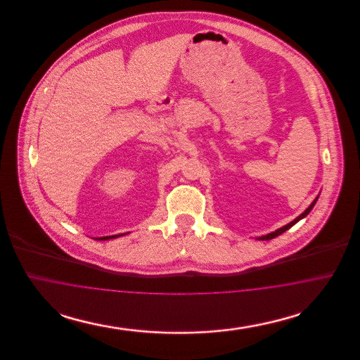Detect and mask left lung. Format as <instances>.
<instances>
[{"label":"left lung","mask_w":360,"mask_h":360,"mask_svg":"<svg viewBox=\"0 0 360 360\" xmlns=\"http://www.w3.org/2000/svg\"><path fill=\"white\" fill-rule=\"evenodd\" d=\"M317 200H319V195L313 200V202L309 205V207H307V210L304 212V213H301L297 219H294L291 223L286 224L285 226H282V228H279V229H276L275 232H271V233H269V235H266V236H260V238H257L259 240H269V239H273V238H276V236H279L281 233H283V232H286L288 229H290L291 226L294 225V224L298 223L300 220H302L304 217H307L308 216L309 213H310V210L313 209V206L316 205V202H317Z\"/></svg>","instance_id":"obj_1"}]
</instances>
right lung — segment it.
Listing matches in <instances>:
<instances>
[{
    "label": "right lung",
    "mask_w": 360,
    "mask_h": 360,
    "mask_svg": "<svg viewBox=\"0 0 360 360\" xmlns=\"http://www.w3.org/2000/svg\"><path fill=\"white\" fill-rule=\"evenodd\" d=\"M121 235H116V236H106V238H96V240H108V239H115V238H119Z\"/></svg>",
    "instance_id": "1"
}]
</instances>
